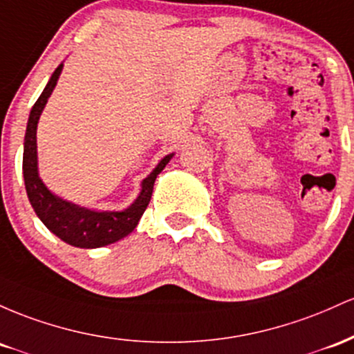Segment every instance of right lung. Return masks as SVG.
I'll return each instance as SVG.
<instances>
[{
    "instance_id": "right-lung-1",
    "label": "right lung",
    "mask_w": 354,
    "mask_h": 354,
    "mask_svg": "<svg viewBox=\"0 0 354 354\" xmlns=\"http://www.w3.org/2000/svg\"><path fill=\"white\" fill-rule=\"evenodd\" d=\"M62 68L63 63L58 65V68L53 71L48 85L45 86L43 93L35 102L33 109L30 112V118H28L25 152H23V177H25L26 194L37 216L55 236L65 241L66 244L75 245V248H102V245H109L124 239L125 236H129L137 227L138 221H140L142 214L145 212L150 197H152L156 178L165 169V165L169 164L172 156L162 158L160 164L156 167V170L142 182L140 196L124 212H93V210L78 207V205H73L70 202L62 201L59 197L53 196L45 187L41 178L38 177L37 125L39 115H41L46 105V100H48L51 91L57 85Z\"/></svg>"
}]
</instances>
